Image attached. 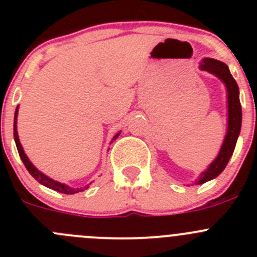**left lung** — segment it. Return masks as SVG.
Here are the masks:
<instances>
[{"mask_svg":"<svg viewBox=\"0 0 257 257\" xmlns=\"http://www.w3.org/2000/svg\"><path fill=\"white\" fill-rule=\"evenodd\" d=\"M200 68L203 71H208L210 73L219 77L225 83V85H226L227 104H229V124H227L226 137H225L224 144H222L219 155L211 163L208 170L201 174L198 184H203L205 181L216 178L226 168L229 159L231 158L232 153H234L237 137L240 134L241 116H242L239 98V87H237L236 80L234 79V77L230 73L229 67L225 63H222V62L216 61V59L205 58L201 62Z\"/></svg>","mask_w":257,"mask_h":257,"instance_id":"8db88e82","label":"left lung"}]
</instances>
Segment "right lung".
Wrapping results in <instances>:
<instances>
[{
    "label": "right lung",
    "instance_id": "1",
    "mask_svg": "<svg viewBox=\"0 0 257 257\" xmlns=\"http://www.w3.org/2000/svg\"><path fill=\"white\" fill-rule=\"evenodd\" d=\"M17 114H18V107L16 108V112H15V121H14V137H15V142H16V147H17V150H18V154H20L21 159H22L23 164H25L26 169L28 170V173H30L31 175H32L33 178L36 179V180L38 181V183H41L42 185L47 186V188L52 189V190H56V191H59V193L62 194H76L78 193V191H83L84 189H88V186H89V184L88 185H85L84 188H80V189H72L69 188V186L64 185V184H61L58 183V181H54L52 180V179H49L48 177H46L45 174H42L41 172H38L37 169H36L35 167H33L32 163L30 162V159L27 158V155L25 154V152H23V148L22 145L20 143V139H18V134H17ZM118 137V134L115 136V138Z\"/></svg>",
    "mask_w": 257,
    "mask_h": 257
}]
</instances>
